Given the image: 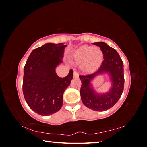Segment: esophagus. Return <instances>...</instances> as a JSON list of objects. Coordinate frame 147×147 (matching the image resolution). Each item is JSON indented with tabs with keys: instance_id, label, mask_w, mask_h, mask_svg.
I'll return each mask as SVG.
<instances>
[{
	"instance_id": "esophagus-1",
	"label": "esophagus",
	"mask_w": 147,
	"mask_h": 147,
	"mask_svg": "<svg viewBox=\"0 0 147 147\" xmlns=\"http://www.w3.org/2000/svg\"><path fill=\"white\" fill-rule=\"evenodd\" d=\"M78 75H79V74L76 71H74V73H73V77H74V78H78Z\"/></svg>"
}]
</instances>
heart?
<instances>
[{"label":"heart","mask_w":147,"mask_h":147,"mask_svg":"<svg viewBox=\"0 0 147 147\" xmlns=\"http://www.w3.org/2000/svg\"><path fill=\"white\" fill-rule=\"evenodd\" d=\"M73 58L76 63L81 65L82 71L90 73L100 67L104 59V54L99 47L84 45L76 50Z\"/></svg>","instance_id":"b5f03b06"}]
</instances>
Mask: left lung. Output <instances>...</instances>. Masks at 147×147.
<instances>
[{"label":"left lung","instance_id":"8db88e82","mask_svg":"<svg viewBox=\"0 0 147 147\" xmlns=\"http://www.w3.org/2000/svg\"><path fill=\"white\" fill-rule=\"evenodd\" d=\"M98 46L104 54V61L99 69L94 73L80 75L82 82L81 99L86 107L96 111H102L111 108L121 98L124 89V78L123 63L116 50L104 42L94 43ZM108 73L113 86L104 94H96L92 88L90 80L98 74Z\"/></svg>","mask_w":147,"mask_h":147}]
</instances>
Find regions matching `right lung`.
I'll return each mask as SVG.
<instances>
[{
  "label": "right lung",
  "mask_w": 147,
  "mask_h": 147,
  "mask_svg": "<svg viewBox=\"0 0 147 147\" xmlns=\"http://www.w3.org/2000/svg\"><path fill=\"white\" fill-rule=\"evenodd\" d=\"M63 43H46L35 49L24 67L23 92L27 104L39 115L47 116L58 111L63 104V94L70 85L73 71L61 78L56 67L62 62Z\"/></svg>",
  "instance_id": "1"
}]
</instances>
